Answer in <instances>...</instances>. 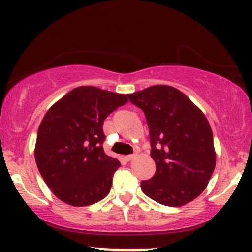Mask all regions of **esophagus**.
<instances>
[{"label": "esophagus", "instance_id": "esophagus-1", "mask_svg": "<svg viewBox=\"0 0 252 252\" xmlns=\"http://www.w3.org/2000/svg\"><path fill=\"white\" fill-rule=\"evenodd\" d=\"M135 154H132V155H126V156H124V160L126 161H131V160H134L135 158Z\"/></svg>", "mask_w": 252, "mask_h": 252}]
</instances>
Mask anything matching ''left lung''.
I'll list each match as a JSON object with an SVG mask.
<instances>
[{
	"label": "left lung",
	"mask_w": 252,
	"mask_h": 252,
	"mask_svg": "<svg viewBox=\"0 0 252 252\" xmlns=\"http://www.w3.org/2000/svg\"><path fill=\"white\" fill-rule=\"evenodd\" d=\"M143 110L156 172L141 189L153 200L179 207L206 189L216 168L213 134L204 112L180 90L154 85L128 94Z\"/></svg>",
	"instance_id": "obj_1"
}]
</instances>
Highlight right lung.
<instances>
[{
  "label": "right lung",
  "instance_id": "add662e5",
  "mask_svg": "<svg viewBox=\"0 0 252 252\" xmlns=\"http://www.w3.org/2000/svg\"><path fill=\"white\" fill-rule=\"evenodd\" d=\"M128 102L126 94L79 86L48 109L37 129L36 166L58 199L89 206L109 194L117 158L104 153V120Z\"/></svg>",
  "mask_w": 252,
  "mask_h": 252
}]
</instances>
